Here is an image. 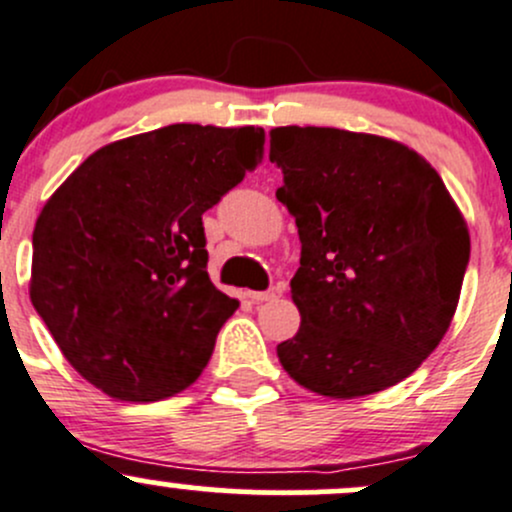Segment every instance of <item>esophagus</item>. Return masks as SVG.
Instances as JSON below:
<instances>
[{"mask_svg": "<svg viewBox=\"0 0 512 512\" xmlns=\"http://www.w3.org/2000/svg\"><path fill=\"white\" fill-rule=\"evenodd\" d=\"M283 295V285H273V288L261 290V293H249V298L254 302H268V300H276Z\"/></svg>", "mask_w": 512, "mask_h": 512, "instance_id": "1", "label": "esophagus"}]
</instances>
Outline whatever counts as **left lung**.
I'll use <instances>...</instances> for the list:
<instances>
[{
  "instance_id": "8db88e82",
  "label": "left lung",
  "mask_w": 512,
  "mask_h": 512,
  "mask_svg": "<svg viewBox=\"0 0 512 512\" xmlns=\"http://www.w3.org/2000/svg\"><path fill=\"white\" fill-rule=\"evenodd\" d=\"M276 197L295 217L300 329L278 359L302 388L351 400L408 378L447 334L469 227L417 151L332 126L271 129Z\"/></svg>"
}]
</instances>
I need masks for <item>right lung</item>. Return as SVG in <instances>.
<instances>
[{
    "label": "right lung",
    "instance_id": "1",
    "mask_svg": "<svg viewBox=\"0 0 512 512\" xmlns=\"http://www.w3.org/2000/svg\"><path fill=\"white\" fill-rule=\"evenodd\" d=\"M261 158V126L170 124L102 146L48 197L29 295L85 381L153 403L200 378L239 307L207 273L202 214Z\"/></svg>",
    "mask_w": 512,
    "mask_h": 512
}]
</instances>
